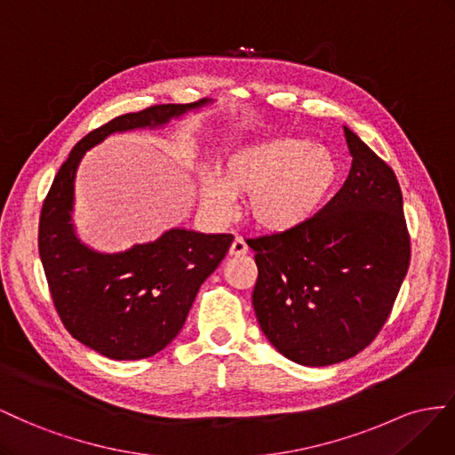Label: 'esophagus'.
Listing matches in <instances>:
<instances>
[{"label": "esophagus", "mask_w": 455, "mask_h": 455, "mask_svg": "<svg viewBox=\"0 0 455 455\" xmlns=\"http://www.w3.org/2000/svg\"><path fill=\"white\" fill-rule=\"evenodd\" d=\"M248 253V243H245L242 238H235V242H232L230 250H228V255L230 257H240V255H245Z\"/></svg>", "instance_id": "obj_1"}]
</instances>
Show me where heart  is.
<instances>
[{
  "instance_id": "b5f03b06",
  "label": "heart",
  "mask_w": 455,
  "mask_h": 455,
  "mask_svg": "<svg viewBox=\"0 0 455 455\" xmlns=\"http://www.w3.org/2000/svg\"><path fill=\"white\" fill-rule=\"evenodd\" d=\"M339 167L335 156L307 139L275 137L232 150L220 173L202 177V204L225 220L235 196H248L245 212L267 232H290L315 217L331 192Z\"/></svg>"
}]
</instances>
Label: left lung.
<instances>
[{
	"instance_id": "1",
	"label": "left lung",
	"mask_w": 455,
	"mask_h": 455,
	"mask_svg": "<svg viewBox=\"0 0 455 455\" xmlns=\"http://www.w3.org/2000/svg\"><path fill=\"white\" fill-rule=\"evenodd\" d=\"M353 156L341 190L299 228L259 236L253 308L280 355L330 366L379 333L410 267V236L395 172L343 127Z\"/></svg>"
}]
</instances>
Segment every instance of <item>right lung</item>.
Masks as SVG:
<instances>
[{
    "instance_id": "right-lung-1",
    "label": "right lung",
    "mask_w": 455,
    "mask_h": 455,
    "mask_svg": "<svg viewBox=\"0 0 455 455\" xmlns=\"http://www.w3.org/2000/svg\"><path fill=\"white\" fill-rule=\"evenodd\" d=\"M212 105L202 99L114 118L77 142L51 185L37 235L51 297L74 339L102 356L140 360L170 345L235 236L175 227L125 251H99L80 240L72 219L77 167L87 150L114 133L162 129Z\"/></svg>"
}]
</instances>
